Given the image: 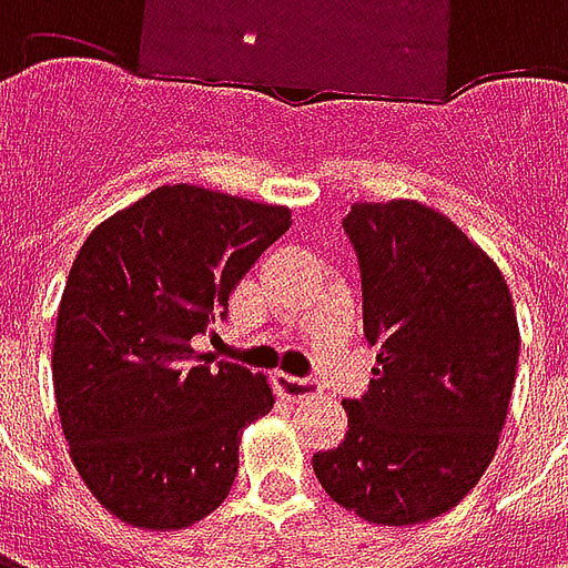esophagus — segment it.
I'll return each mask as SVG.
<instances>
[{
  "mask_svg": "<svg viewBox=\"0 0 568 568\" xmlns=\"http://www.w3.org/2000/svg\"><path fill=\"white\" fill-rule=\"evenodd\" d=\"M276 386L288 402H307L322 393L320 383L307 381V377H292V374H276Z\"/></svg>",
  "mask_w": 568,
  "mask_h": 568,
  "instance_id": "1",
  "label": "esophagus"
}]
</instances>
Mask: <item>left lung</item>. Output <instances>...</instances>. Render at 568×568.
I'll use <instances>...</instances> for the list:
<instances>
[{"mask_svg": "<svg viewBox=\"0 0 568 568\" xmlns=\"http://www.w3.org/2000/svg\"><path fill=\"white\" fill-rule=\"evenodd\" d=\"M368 393L346 398V438L313 453L325 493L368 524L410 526L456 508L487 471L508 417L520 328L484 248L417 200L353 203Z\"/></svg>", "mask_w": 568, "mask_h": 568, "instance_id": "left-lung-1", "label": "left lung"}]
</instances>
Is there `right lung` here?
Segmentation results:
<instances>
[{"label": "right lung", "mask_w": 568, "mask_h": 568, "mask_svg": "<svg viewBox=\"0 0 568 568\" xmlns=\"http://www.w3.org/2000/svg\"><path fill=\"white\" fill-rule=\"evenodd\" d=\"M292 212L161 185L97 224L72 261L54 332L69 456L97 501L140 529H185L236 477L240 435L273 407L261 374L194 353Z\"/></svg>", "instance_id": "1"}]
</instances>
